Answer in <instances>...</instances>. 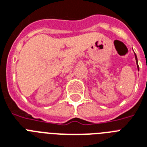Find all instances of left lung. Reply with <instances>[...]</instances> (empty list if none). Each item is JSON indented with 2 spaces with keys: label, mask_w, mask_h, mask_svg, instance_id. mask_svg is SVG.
Instances as JSON below:
<instances>
[{
  "label": "left lung",
  "mask_w": 147,
  "mask_h": 147,
  "mask_svg": "<svg viewBox=\"0 0 147 147\" xmlns=\"http://www.w3.org/2000/svg\"><path fill=\"white\" fill-rule=\"evenodd\" d=\"M135 59H136V62H137V69H138V70H139V65H138V61H137V55L135 54Z\"/></svg>",
  "instance_id": "left-lung-1"
}]
</instances>
